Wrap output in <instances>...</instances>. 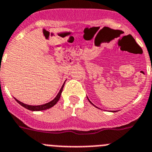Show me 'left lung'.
Wrapping results in <instances>:
<instances>
[{
  "label": "left lung",
  "instance_id": "obj_1",
  "mask_svg": "<svg viewBox=\"0 0 152 152\" xmlns=\"http://www.w3.org/2000/svg\"><path fill=\"white\" fill-rule=\"evenodd\" d=\"M87 98H88V102H90V103H91V104H92V105H93V106H95V104H92V103H91V101H90V100H89V99H88V97H87ZM112 112H117V111H115V110H113V111H112Z\"/></svg>",
  "mask_w": 152,
  "mask_h": 152
}]
</instances>
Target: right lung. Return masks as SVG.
I'll return each instance as SVG.
<instances>
[{
    "label": "right lung",
    "instance_id": "1",
    "mask_svg": "<svg viewBox=\"0 0 152 152\" xmlns=\"http://www.w3.org/2000/svg\"><path fill=\"white\" fill-rule=\"evenodd\" d=\"M64 84H65V82L63 84L62 87H61V90L60 91L58 92V94L57 95V96L52 100V101H50V102H48L46 104H41V105H29V104H24L23 102H20L19 100H17L16 98H14V99L16 100V102H18L21 106H23V107H25V108L28 109L29 110H32V111H39V110H47V109L50 108V107H52L53 106L56 104L57 103V102L59 101L60 98H61V93L63 91V88L64 87Z\"/></svg>",
    "mask_w": 152,
    "mask_h": 152
}]
</instances>
